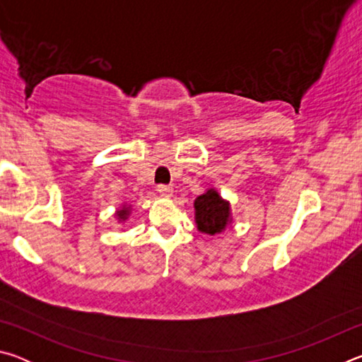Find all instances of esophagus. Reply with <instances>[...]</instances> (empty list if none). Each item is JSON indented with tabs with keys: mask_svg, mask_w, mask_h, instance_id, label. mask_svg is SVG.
Returning <instances> with one entry per match:
<instances>
[{
	"mask_svg": "<svg viewBox=\"0 0 362 362\" xmlns=\"http://www.w3.org/2000/svg\"><path fill=\"white\" fill-rule=\"evenodd\" d=\"M156 189H158V193L161 194V196H170V194H173V192H174L173 187H170V185H158Z\"/></svg>",
	"mask_w": 362,
	"mask_h": 362,
	"instance_id": "1",
	"label": "esophagus"
}]
</instances>
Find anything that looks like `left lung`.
<instances>
[{"label": "left lung", "mask_w": 362, "mask_h": 362, "mask_svg": "<svg viewBox=\"0 0 362 362\" xmlns=\"http://www.w3.org/2000/svg\"><path fill=\"white\" fill-rule=\"evenodd\" d=\"M194 209L198 230L203 233L216 235L228 223L230 206L220 198L216 189H209L207 193L198 196L194 201Z\"/></svg>", "instance_id": "obj_1"}]
</instances>
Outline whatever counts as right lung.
Wrapping results in <instances>:
<instances>
[{
	"label": "right lung",
	"mask_w": 362,
	"mask_h": 362,
	"mask_svg": "<svg viewBox=\"0 0 362 362\" xmlns=\"http://www.w3.org/2000/svg\"><path fill=\"white\" fill-rule=\"evenodd\" d=\"M126 209H122V211H119V214H118V216H119V218H122V217H126Z\"/></svg>",
	"instance_id": "right-lung-1"
}]
</instances>
